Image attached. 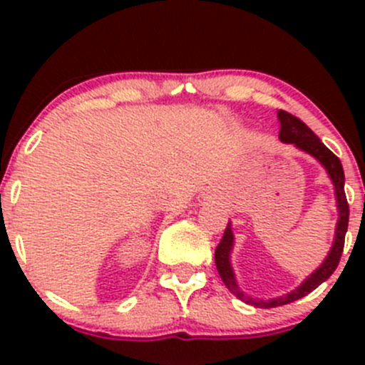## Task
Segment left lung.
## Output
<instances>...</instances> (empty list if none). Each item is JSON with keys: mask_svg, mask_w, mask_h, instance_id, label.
Segmentation results:
<instances>
[{"mask_svg": "<svg viewBox=\"0 0 365 365\" xmlns=\"http://www.w3.org/2000/svg\"><path fill=\"white\" fill-rule=\"evenodd\" d=\"M277 120H279V139L286 145H293L300 152L309 153L311 157H314L319 164L325 168L327 175H329L330 182L334 185V196H336V206H337V224L336 231H334V242L332 247H330L329 254L325 256L323 263L312 272L311 275L302 281V284L298 288L292 289L289 293H284L281 297L268 298V300H261V298H252L245 295L240 289L237 281V275H235L233 264H231V252L235 247V235H233V226H231V220L227 222L226 231H224V237L220 240V244L215 249V264L217 272H219L220 279L226 284V288L233 293L235 297L240 298L245 304L254 305V307L261 309H270V307H279V305H286L289 302H295L298 298L309 295L312 289L318 288L322 282H325L330 275L334 274V270L337 268L342 254V247H344V237L346 231H348V219H349V208L348 201H346L344 194V171H342L341 160L327 148L322 143V139L307 127L302 120H298L293 114L286 111H277Z\"/></svg>", "mask_w": 365, "mask_h": 365, "instance_id": "8db88e82", "label": "left lung"}]
</instances>
